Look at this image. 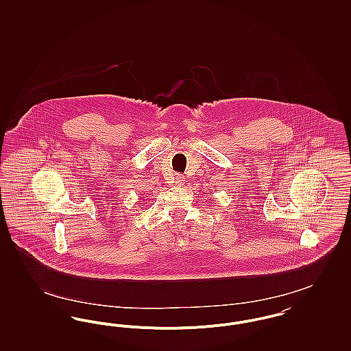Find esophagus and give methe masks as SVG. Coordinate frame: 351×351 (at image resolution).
<instances>
[{
    "label": "esophagus",
    "mask_w": 351,
    "mask_h": 351,
    "mask_svg": "<svg viewBox=\"0 0 351 351\" xmlns=\"http://www.w3.org/2000/svg\"><path fill=\"white\" fill-rule=\"evenodd\" d=\"M184 182H185V180H184V176H182V175H178V176H176V183H178V185H183Z\"/></svg>",
    "instance_id": "esophagus-1"
}]
</instances>
